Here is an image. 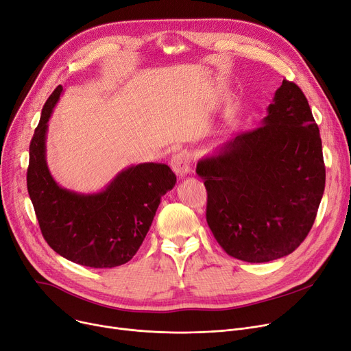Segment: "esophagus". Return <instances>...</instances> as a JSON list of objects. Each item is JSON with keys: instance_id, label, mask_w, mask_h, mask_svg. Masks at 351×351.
Here are the masks:
<instances>
[{"instance_id": "obj_1", "label": "esophagus", "mask_w": 351, "mask_h": 351, "mask_svg": "<svg viewBox=\"0 0 351 351\" xmlns=\"http://www.w3.org/2000/svg\"><path fill=\"white\" fill-rule=\"evenodd\" d=\"M172 171L179 176L185 178L191 172V156L188 152H179L175 154L171 159Z\"/></svg>"}]
</instances>
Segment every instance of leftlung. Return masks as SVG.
<instances>
[{
	"label": "left lung",
	"instance_id": "1",
	"mask_svg": "<svg viewBox=\"0 0 351 351\" xmlns=\"http://www.w3.org/2000/svg\"><path fill=\"white\" fill-rule=\"evenodd\" d=\"M206 220L228 254L249 263L280 259L310 232L324 192L319 126L302 89L283 81L261 126L200 158Z\"/></svg>",
	"mask_w": 351,
	"mask_h": 351
}]
</instances>
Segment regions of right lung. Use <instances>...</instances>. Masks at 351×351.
Returning a JSON list of instances; mask_svg holds the SVG:
<instances>
[{
  "label": "right lung",
  "mask_w": 351,
  "mask_h": 351,
  "mask_svg": "<svg viewBox=\"0 0 351 351\" xmlns=\"http://www.w3.org/2000/svg\"><path fill=\"white\" fill-rule=\"evenodd\" d=\"M62 92L60 85L47 99L34 132L28 193L43 236L55 252L77 265L112 269L135 256L176 176L168 165L145 162L122 169L98 192L62 188L47 163L48 121Z\"/></svg>",
  "instance_id": "add662e5"
}]
</instances>
